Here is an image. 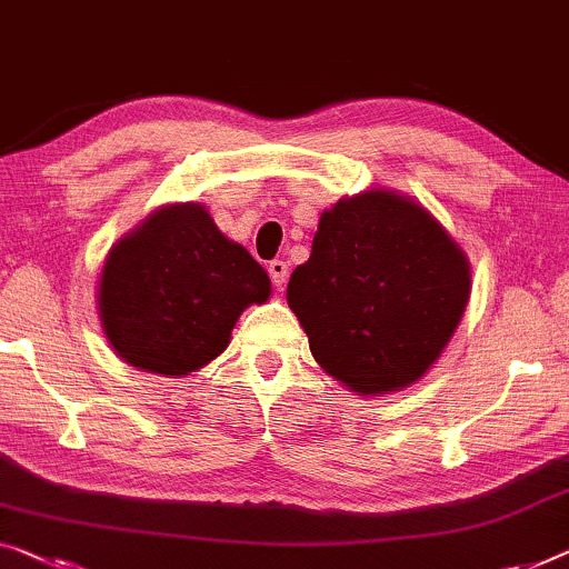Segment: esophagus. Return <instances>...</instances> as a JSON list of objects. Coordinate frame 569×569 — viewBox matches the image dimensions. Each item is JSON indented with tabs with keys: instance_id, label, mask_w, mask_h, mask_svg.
Here are the masks:
<instances>
[{
	"instance_id": "1",
	"label": "esophagus",
	"mask_w": 569,
	"mask_h": 569,
	"mask_svg": "<svg viewBox=\"0 0 569 569\" xmlns=\"http://www.w3.org/2000/svg\"><path fill=\"white\" fill-rule=\"evenodd\" d=\"M268 273H270V281H273L278 288H283L288 281V266L283 260H273L268 266Z\"/></svg>"
}]
</instances>
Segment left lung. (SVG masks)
Masks as SVG:
<instances>
[{
	"label": "left lung",
	"instance_id": "left-lung-1",
	"mask_svg": "<svg viewBox=\"0 0 569 569\" xmlns=\"http://www.w3.org/2000/svg\"><path fill=\"white\" fill-rule=\"evenodd\" d=\"M470 260L417 199L368 189L319 217L311 256L288 281L319 368L358 396L427 376L470 301Z\"/></svg>",
	"mask_w": 569,
	"mask_h": 569
}]
</instances>
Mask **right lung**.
Masks as SVG:
<instances>
[{
    "label": "right lung",
    "mask_w": 569,
    "mask_h": 569,
    "mask_svg": "<svg viewBox=\"0 0 569 569\" xmlns=\"http://www.w3.org/2000/svg\"><path fill=\"white\" fill-rule=\"evenodd\" d=\"M270 278L197 201L166 203L107 252L97 281L101 332L127 366L183 378L219 358Z\"/></svg>",
    "instance_id": "1"
}]
</instances>
